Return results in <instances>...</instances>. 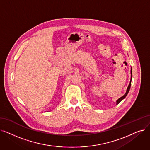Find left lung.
<instances>
[{
  "mask_svg": "<svg viewBox=\"0 0 150 150\" xmlns=\"http://www.w3.org/2000/svg\"><path fill=\"white\" fill-rule=\"evenodd\" d=\"M131 81H130V83H129V86H128V87H127V90H126V93H125V94L124 95V96H122V97H121L120 98H119L118 100H116V104H118L122 100H123L125 98V97H126V96L127 95V94H128V93H129V90H130V88H131V80H132V69H131Z\"/></svg>",
  "mask_w": 150,
  "mask_h": 150,
  "instance_id": "obj_1",
  "label": "left lung"
}]
</instances>
